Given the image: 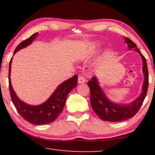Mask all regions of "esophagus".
<instances>
[{
	"mask_svg": "<svg viewBox=\"0 0 155 155\" xmlns=\"http://www.w3.org/2000/svg\"><path fill=\"white\" fill-rule=\"evenodd\" d=\"M85 82V78L83 76L79 75L78 77V83H84Z\"/></svg>",
	"mask_w": 155,
	"mask_h": 155,
	"instance_id": "1",
	"label": "esophagus"
}]
</instances>
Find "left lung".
I'll list each match as a JSON object with an SVG mask.
<instances>
[{
	"instance_id": "obj_1",
	"label": "left lung",
	"mask_w": 155,
	"mask_h": 155,
	"mask_svg": "<svg viewBox=\"0 0 155 155\" xmlns=\"http://www.w3.org/2000/svg\"><path fill=\"white\" fill-rule=\"evenodd\" d=\"M125 42L127 44L128 49H134L140 53L143 62V72L144 74V82L142 85V91L138 98L132 103L127 105L115 104L109 101L104 95L103 91L98 85L96 77L91 78L87 82L90 90V103L94 111L104 121L120 122L128 120L137 114L143 104L146 98L148 87V70L146 58L140 53L137 45L129 38H125Z\"/></svg>"
}]
</instances>
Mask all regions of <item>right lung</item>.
I'll return each mask as SVG.
<instances>
[{"instance_id": "right-lung-1", "label": "right lung", "mask_w": 155, "mask_h": 155, "mask_svg": "<svg viewBox=\"0 0 155 155\" xmlns=\"http://www.w3.org/2000/svg\"><path fill=\"white\" fill-rule=\"evenodd\" d=\"M38 35V33H34L29 38L18 44L15 49L14 54L20 49L31 44ZM12 61V58L10 60L9 66V87L12 103L18 112L25 120L33 124L42 125L54 122L64 109L68 94L77 86L78 76L75 74L59 85L45 103L37 106L29 105L20 101L13 90L10 79Z\"/></svg>"}]
</instances>
